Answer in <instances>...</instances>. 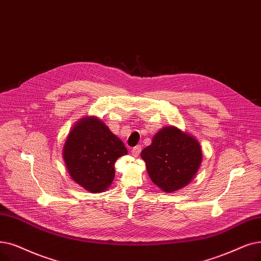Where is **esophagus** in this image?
Listing matches in <instances>:
<instances>
[{
  "label": "esophagus",
  "instance_id": "esophagus-1",
  "mask_svg": "<svg viewBox=\"0 0 261 261\" xmlns=\"http://www.w3.org/2000/svg\"><path fill=\"white\" fill-rule=\"evenodd\" d=\"M141 150H142V147H141L140 145L133 147V148H132V155H133V156H135V158L139 156V154H140Z\"/></svg>",
  "mask_w": 261,
  "mask_h": 261
}]
</instances>
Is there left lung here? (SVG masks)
Listing matches in <instances>:
<instances>
[{
  "instance_id": "1",
  "label": "left lung",
  "mask_w": 261,
  "mask_h": 261,
  "mask_svg": "<svg viewBox=\"0 0 261 261\" xmlns=\"http://www.w3.org/2000/svg\"><path fill=\"white\" fill-rule=\"evenodd\" d=\"M141 156L151 181L164 193H173L188 186L202 162L199 142L175 126L159 130Z\"/></svg>"
}]
</instances>
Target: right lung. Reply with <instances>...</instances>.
Instances as JSON below:
<instances>
[{"label":"right lung","instance_id":"right-lung-1","mask_svg":"<svg viewBox=\"0 0 261 261\" xmlns=\"http://www.w3.org/2000/svg\"><path fill=\"white\" fill-rule=\"evenodd\" d=\"M127 153L126 146L97 116L77 120L63 147V159L70 178L92 193L110 188L115 177L116 160Z\"/></svg>","mask_w":261,"mask_h":261}]
</instances>
